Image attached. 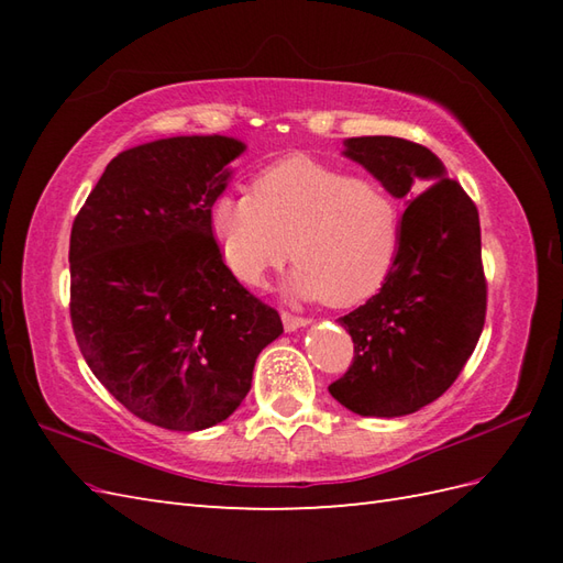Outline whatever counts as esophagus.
<instances>
[{
	"label": "esophagus",
	"instance_id": "esophagus-1",
	"mask_svg": "<svg viewBox=\"0 0 563 563\" xmlns=\"http://www.w3.org/2000/svg\"><path fill=\"white\" fill-rule=\"evenodd\" d=\"M309 324H312V321L305 319V317H295V314L283 312V327H285V331H288V333H292L297 329H305Z\"/></svg>",
	"mask_w": 563,
	"mask_h": 563
}]
</instances>
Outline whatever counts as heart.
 Here are the masks:
<instances>
[{
	"instance_id": "obj_1",
	"label": "heart",
	"mask_w": 563,
	"mask_h": 563,
	"mask_svg": "<svg viewBox=\"0 0 563 563\" xmlns=\"http://www.w3.org/2000/svg\"><path fill=\"white\" fill-rule=\"evenodd\" d=\"M210 232L239 280L261 285L288 256L295 300L351 307L373 297L397 261L401 212L391 190L307 154L266 166L249 194L212 202Z\"/></svg>"
}]
</instances>
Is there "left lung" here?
I'll list each match as a JSON object with an SVG mask.
<instances>
[{
  "label": "left lung",
  "instance_id": "obj_1",
  "mask_svg": "<svg viewBox=\"0 0 563 563\" xmlns=\"http://www.w3.org/2000/svg\"><path fill=\"white\" fill-rule=\"evenodd\" d=\"M343 157L385 184L406 210L387 280L339 319L355 343V357L329 391L357 416H409L448 391L482 336L479 212L445 164L416 142L349 137Z\"/></svg>",
  "mask_w": 563,
  "mask_h": 563
}]
</instances>
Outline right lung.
<instances>
[{
	"mask_svg": "<svg viewBox=\"0 0 563 563\" xmlns=\"http://www.w3.org/2000/svg\"><path fill=\"white\" fill-rule=\"evenodd\" d=\"M246 145L227 135L145 142L106 166L71 224V329L101 385L142 421L196 433L230 418L258 353L283 333L210 232Z\"/></svg>",
	"mask_w": 563,
	"mask_h": 563,
	"instance_id": "right-lung-1",
	"label": "right lung"
}]
</instances>
